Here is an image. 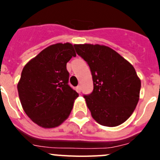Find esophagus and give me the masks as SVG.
<instances>
[{
	"label": "esophagus",
	"mask_w": 160,
	"mask_h": 160,
	"mask_svg": "<svg viewBox=\"0 0 160 160\" xmlns=\"http://www.w3.org/2000/svg\"><path fill=\"white\" fill-rule=\"evenodd\" d=\"M76 89H77V91H78V93H80V92H81V91H82V87H81V86H78L77 88H76Z\"/></svg>",
	"instance_id": "1"
}]
</instances>
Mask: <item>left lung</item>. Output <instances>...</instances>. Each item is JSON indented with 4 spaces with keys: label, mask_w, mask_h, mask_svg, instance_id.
Wrapping results in <instances>:
<instances>
[{
    "label": "left lung",
    "mask_w": 160,
    "mask_h": 160,
    "mask_svg": "<svg viewBox=\"0 0 160 160\" xmlns=\"http://www.w3.org/2000/svg\"><path fill=\"white\" fill-rule=\"evenodd\" d=\"M89 65L94 90L83 95L99 124L116 127L132 114L139 99L141 81L135 68L114 49L100 45H73Z\"/></svg>",
    "instance_id": "8db88e82"
}]
</instances>
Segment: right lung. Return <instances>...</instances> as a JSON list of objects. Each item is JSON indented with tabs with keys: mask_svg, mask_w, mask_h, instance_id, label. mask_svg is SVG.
<instances>
[{
	"mask_svg": "<svg viewBox=\"0 0 160 160\" xmlns=\"http://www.w3.org/2000/svg\"><path fill=\"white\" fill-rule=\"evenodd\" d=\"M76 57L70 43L49 46L23 68L18 84L20 101L32 122L45 128L58 127L73 108L78 94L70 87L66 63Z\"/></svg>",
	"mask_w": 160,
	"mask_h": 160,
	"instance_id": "add662e5",
	"label": "right lung"
}]
</instances>
